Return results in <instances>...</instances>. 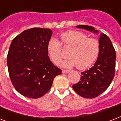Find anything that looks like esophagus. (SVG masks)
Listing matches in <instances>:
<instances>
[{"instance_id":"34e87169","label":"esophagus","mask_w":121,"mask_h":121,"mask_svg":"<svg viewBox=\"0 0 121 121\" xmlns=\"http://www.w3.org/2000/svg\"><path fill=\"white\" fill-rule=\"evenodd\" d=\"M62 73H68L70 71L67 70V69H62Z\"/></svg>"}]
</instances>
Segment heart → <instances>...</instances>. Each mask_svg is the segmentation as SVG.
<instances>
[{
	"label": "heart",
	"instance_id": "heart-1",
	"mask_svg": "<svg viewBox=\"0 0 121 121\" xmlns=\"http://www.w3.org/2000/svg\"><path fill=\"white\" fill-rule=\"evenodd\" d=\"M61 47L70 48L69 58L62 63L66 68L76 66L81 69L88 68L94 63L99 52V43L96 39L89 38L81 32L69 30L60 34L59 41L51 39L48 42L47 52L55 65H59L62 60Z\"/></svg>",
	"mask_w": 121,
	"mask_h": 121
}]
</instances>
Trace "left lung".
<instances>
[{
	"instance_id": "8db88e82",
	"label": "left lung",
	"mask_w": 121,
	"mask_h": 121,
	"mask_svg": "<svg viewBox=\"0 0 121 121\" xmlns=\"http://www.w3.org/2000/svg\"><path fill=\"white\" fill-rule=\"evenodd\" d=\"M77 27L98 32L89 25H81ZM99 43V52L94 65L82 72L80 80L73 85L74 91L85 98H94L102 94L110 85L115 75L116 53L112 41L106 34H101Z\"/></svg>"
}]
</instances>
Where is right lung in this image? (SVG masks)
Returning a JSON list of instances; mask_svg holds the SVG:
<instances>
[{
    "instance_id": "right-lung-1",
    "label": "right lung",
    "mask_w": 121,
    "mask_h": 121,
    "mask_svg": "<svg viewBox=\"0 0 121 121\" xmlns=\"http://www.w3.org/2000/svg\"><path fill=\"white\" fill-rule=\"evenodd\" d=\"M52 35L50 29L32 28L16 36L11 43L7 57L11 81L15 89L27 98L44 96L54 78L62 73L47 52Z\"/></svg>"
}]
</instances>
